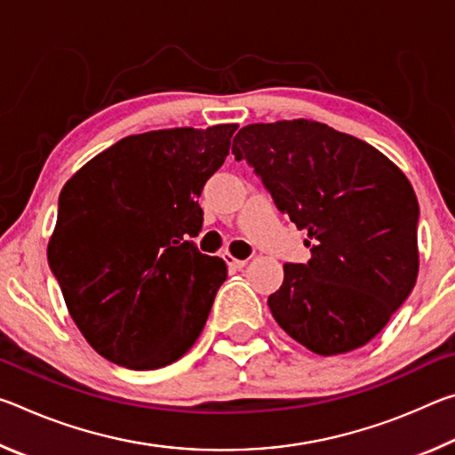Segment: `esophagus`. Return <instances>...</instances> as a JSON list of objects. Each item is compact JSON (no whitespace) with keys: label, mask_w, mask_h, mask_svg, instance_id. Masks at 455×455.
<instances>
[{"label":"esophagus","mask_w":455,"mask_h":455,"mask_svg":"<svg viewBox=\"0 0 455 455\" xmlns=\"http://www.w3.org/2000/svg\"><path fill=\"white\" fill-rule=\"evenodd\" d=\"M225 260H227V265H230V267H235V268H243L246 263H249V260H244V259H236V257H233L230 255V252H225Z\"/></svg>","instance_id":"esophagus-1"}]
</instances>
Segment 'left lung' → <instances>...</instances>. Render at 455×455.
Returning <instances> with one entry per match:
<instances>
[{"label": "left lung", "instance_id": "obj_1", "mask_svg": "<svg viewBox=\"0 0 455 455\" xmlns=\"http://www.w3.org/2000/svg\"><path fill=\"white\" fill-rule=\"evenodd\" d=\"M233 154L309 236V263L284 265L268 297L275 321L323 357L363 347L418 281L411 182L371 144L305 118L244 126Z\"/></svg>", "mask_w": 455, "mask_h": 455}]
</instances>
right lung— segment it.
I'll list each match as a JSON object with an SVG mask.
<instances>
[{
    "instance_id": "1",
    "label": "right lung",
    "mask_w": 455,
    "mask_h": 455,
    "mask_svg": "<svg viewBox=\"0 0 455 455\" xmlns=\"http://www.w3.org/2000/svg\"><path fill=\"white\" fill-rule=\"evenodd\" d=\"M238 124L132 134L60 192L48 260L68 313L112 363L150 371L180 359L209 319L227 265L198 252V196Z\"/></svg>"
}]
</instances>
